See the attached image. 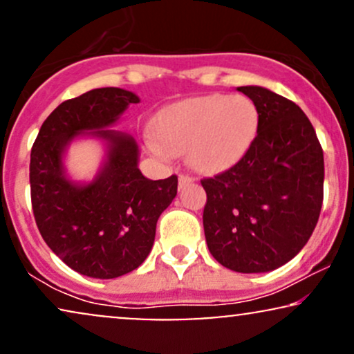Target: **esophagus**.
<instances>
[{"label":"esophagus","mask_w":354,"mask_h":354,"mask_svg":"<svg viewBox=\"0 0 354 354\" xmlns=\"http://www.w3.org/2000/svg\"><path fill=\"white\" fill-rule=\"evenodd\" d=\"M194 180H195V178L189 176V174H180V176H178V185H180V187L190 184V182H194Z\"/></svg>","instance_id":"obj_1"}]
</instances>
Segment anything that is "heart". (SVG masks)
<instances>
[{"mask_svg":"<svg viewBox=\"0 0 354 354\" xmlns=\"http://www.w3.org/2000/svg\"><path fill=\"white\" fill-rule=\"evenodd\" d=\"M259 129L256 104L244 95H207L170 104L147 146L159 156L184 154L202 172H223L251 149Z\"/></svg>","mask_w":354,"mask_h":354,"instance_id":"b5f03b06","label":"heart"}]
</instances>
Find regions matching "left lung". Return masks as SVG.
<instances>
[{
  "label": "left lung",
  "mask_w": 354,
  "mask_h": 354,
  "mask_svg": "<svg viewBox=\"0 0 354 354\" xmlns=\"http://www.w3.org/2000/svg\"><path fill=\"white\" fill-rule=\"evenodd\" d=\"M259 129L246 156L202 178L203 230L212 256L236 272H268L310 239L324 203V149L299 104L263 86H239Z\"/></svg>",
  "instance_id": "obj_1"
}]
</instances>
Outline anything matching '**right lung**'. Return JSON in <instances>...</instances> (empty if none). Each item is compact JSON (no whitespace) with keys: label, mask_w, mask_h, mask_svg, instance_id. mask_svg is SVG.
Wrapping results in <instances>:
<instances>
[{"label":"right lung","mask_w":354,"mask_h":354,"mask_svg":"<svg viewBox=\"0 0 354 354\" xmlns=\"http://www.w3.org/2000/svg\"><path fill=\"white\" fill-rule=\"evenodd\" d=\"M131 103H139L136 95L115 86L67 100L47 116L30 151V203L41 236L68 268L88 277L115 279L139 268L160 213L177 195V176L146 178L136 141L104 129ZM85 130L109 142V160L91 185L77 186L64 177L62 154Z\"/></svg>","instance_id":"right-lung-1"}]
</instances>
